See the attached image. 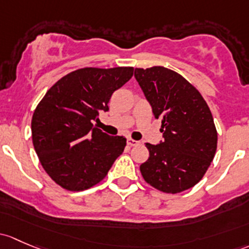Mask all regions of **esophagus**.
<instances>
[{"label":"esophagus","instance_id":"34e87169","mask_svg":"<svg viewBox=\"0 0 249 249\" xmlns=\"http://www.w3.org/2000/svg\"><path fill=\"white\" fill-rule=\"evenodd\" d=\"M127 144H129L130 146H136V145H140L141 142L132 140V138H127Z\"/></svg>","mask_w":249,"mask_h":249}]
</instances>
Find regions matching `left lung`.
Here are the masks:
<instances>
[{
  "label": "left lung",
  "instance_id": "8db88e82",
  "mask_svg": "<svg viewBox=\"0 0 249 249\" xmlns=\"http://www.w3.org/2000/svg\"><path fill=\"white\" fill-rule=\"evenodd\" d=\"M135 77L156 118L164 141L146 143L149 159L141 174L164 193H180L200 181L217 149V130L208 104L197 88L164 67L136 68Z\"/></svg>",
  "mask_w": 249,
  "mask_h": 249
}]
</instances>
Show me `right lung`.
Instances as JSON below:
<instances>
[{
	"mask_svg": "<svg viewBox=\"0 0 249 249\" xmlns=\"http://www.w3.org/2000/svg\"><path fill=\"white\" fill-rule=\"evenodd\" d=\"M133 75L132 67L82 68L46 91L32 117V142L44 171L68 191H83L105 179L124 151L126 138L93 125L108 111L112 94Z\"/></svg>",
	"mask_w": 249,
	"mask_h": 249,
	"instance_id": "obj_1",
	"label": "right lung"
}]
</instances>
